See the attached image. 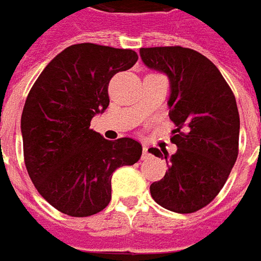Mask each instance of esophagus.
I'll list each match as a JSON object with an SVG mask.
<instances>
[{
	"label": "esophagus",
	"mask_w": 261,
	"mask_h": 261,
	"mask_svg": "<svg viewBox=\"0 0 261 261\" xmlns=\"http://www.w3.org/2000/svg\"><path fill=\"white\" fill-rule=\"evenodd\" d=\"M150 153H149L148 146H143V150H142V159H148Z\"/></svg>",
	"instance_id": "1"
}]
</instances>
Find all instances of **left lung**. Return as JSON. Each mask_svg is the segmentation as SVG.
I'll return each instance as SVG.
<instances>
[{
    "label": "left lung",
    "mask_w": 261,
    "mask_h": 261,
    "mask_svg": "<svg viewBox=\"0 0 261 261\" xmlns=\"http://www.w3.org/2000/svg\"><path fill=\"white\" fill-rule=\"evenodd\" d=\"M149 69L169 79V116L176 125V153L150 148L166 159L163 179L150 185L158 204L193 213L209 204L229 177L239 153L240 118L236 98L216 65L200 52L182 46L141 48Z\"/></svg>",
    "instance_id": "obj_1"
}]
</instances>
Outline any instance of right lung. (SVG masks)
Instances as JSON below:
<instances>
[{
    "label": "right lung",
    "instance_id": "obj_1",
    "mask_svg": "<svg viewBox=\"0 0 261 261\" xmlns=\"http://www.w3.org/2000/svg\"><path fill=\"white\" fill-rule=\"evenodd\" d=\"M136 61L132 49L71 45L45 66L27 96L21 116L25 166L39 195L68 216L105 209L113 172L141 159L138 141H108L89 129L109 105L111 78Z\"/></svg>",
    "mask_w": 261,
    "mask_h": 261
}]
</instances>
